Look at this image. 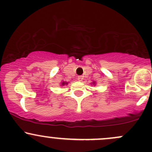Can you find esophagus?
I'll return each instance as SVG.
<instances>
[{
    "label": "esophagus",
    "instance_id": "1",
    "mask_svg": "<svg viewBox=\"0 0 152 152\" xmlns=\"http://www.w3.org/2000/svg\"><path fill=\"white\" fill-rule=\"evenodd\" d=\"M77 79H78V80H79V81H82L83 80V76H78Z\"/></svg>",
    "mask_w": 152,
    "mask_h": 152
}]
</instances>
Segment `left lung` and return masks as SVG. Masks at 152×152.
I'll return each mask as SVG.
<instances>
[{"label":"left lung","mask_w":152,"mask_h":152,"mask_svg":"<svg viewBox=\"0 0 152 152\" xmlns=\"http://www.w3.org/2000/svg\"><path fill=\"white\" fill-rule=\"evenodd\" d=\"M93 84H94H94H95V83H94H94H93Z\"/></svg>","instance_id":"left-lung-1"}]
</instances>
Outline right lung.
Instances as JSON below:
<instances>
[{"label":"right lung","instance_id":"right-lung-1","mask_svg":"<svg viewBox=\"0 0 152 152\" xmlns=\"http://www.w3.org/2000/svg\"><path fill=\"white\" fill-rule=\"evenodd\" d=\"M67 83H65V82H62L61 83V86H64V85H67Z\"/></svg>","mask_w":152,"mask_h":152}]
</instances>
